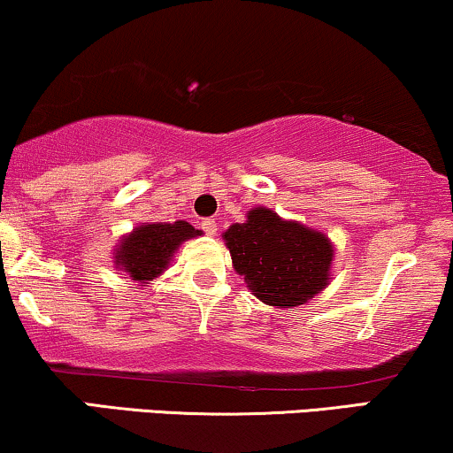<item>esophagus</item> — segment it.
Masks as SVG:
<instances>
[{
	"label": "esophagus",
	"mask_w": 453,
	"mask_h": 453,
	"mask_svg": "<svg viewBox=\"0 0 453 453\" xmlns=\"http://www.w3.org/2000/svg\"><path fill=\"white\" fill-rule=\"evenodd\" d=\"M201 228H203L205 235H208V237H214V235H216V231H218L214 218H205V220L201 222Z\"/></svg>",
	"instance_id": "34e87169"
}]
</instances>
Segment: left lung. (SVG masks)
<instances>
[{
  "label": "left lung",
  "instance_id": "left-lung-1",
  "mask_svg": "<svg viewBox=\"0 0 453 453\" xmlns=\"http://www.w3.org/2000/svg\"><path fill=\"white\" fill-rule=\"evenodd\" d=\"M222 239L250 292L275 309L306 304L332 281V239L265 205L250 210Z\"/></svg>",
  "mask_w": 453,
  "mask_h": 453
}]
</instances>
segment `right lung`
<instances>
[{
  "mask_svg": "<svg viewBox=\"0 0 453 453\" xmlns=\"http://www.w3.org/2000/svg\"><path fill=\"white\" fill-rule=\"evenodd\" d=\"M187 220L176 222H141L119 239L113 250V265L117 271L126 273L134 283L153 281L167 271L176 250L188 239L199 237Z\"/></svg>",
  "mask_w": 453,
  "mask_h": 453,
  "instance_id": "1",
  "label": "right lung"
}]
</instances>
